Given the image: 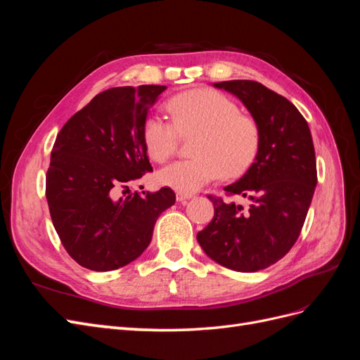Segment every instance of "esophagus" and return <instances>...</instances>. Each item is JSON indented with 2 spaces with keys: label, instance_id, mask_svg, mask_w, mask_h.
Returning a JSON list of instances; mask_svg holds the SVG:
<instances>
[{
  "label": "esophagus",
  "instance_id": "obj_1",
  "mask_svg": "<svg viewBox=\"0 0 360 360\" xmlns=\"http://www.w3.org/2000/svg\"><path fill=\"white\" fill-rule=\"evenodd\" d=\"M192 198V193H186V192H177V201L179 202H186L188 200Z\"/></svg>",
  "mask_w": 360,
  "mask_h": 360
}]
</instances>
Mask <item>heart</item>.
Listing matches in <instances>:
<instances>
[{"mask_svg":"<svg viewBox=\"0 0 360 360\" xmlns=\"http://www.w3.org/2000/svg\"><path fill=\"white\" fill-rule=\"evenodd\" d=\"M172 124L151 115L144 124L150 158L165 162L179 147L181 136H192L193 159L169 163L158 172L159 184L192 193L219 179L240 177L254 165L261 147L257 120L240 112L238 105L221 91L198 89L181 93L168 103Z\"/></svg>","mask_w":360,"mask_h":360,"instance_id":"b5f03b06","label":"heart"}]
</instances>
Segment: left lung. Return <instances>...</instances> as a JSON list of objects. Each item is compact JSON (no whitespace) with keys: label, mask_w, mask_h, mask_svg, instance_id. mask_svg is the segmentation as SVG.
<instances>
[{"label":"left lung","mask_w":360,"mask_h":360,"mask_svg":"<svg viewBox=\"0 0 360 360\" xmlns=\"http://www.w3.org/2000/svg\"><path fill=\"white\" fill-rule=\"evenodd\" d=\"M243 102L261 127L259 153L245 176L224 188L248 205L209 195L212 222L197 234L204 252L236 271H258L296 243L317 184L307 120L284 96L248 79L214 82Z\"/></svg>","instance_id":"obj_1"}]
</instances>
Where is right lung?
Returning a JSON list of instances; mask_svg holds the SVG:
<instances>
[{
	"label": "right lung",
	"instance_id": "1",
	"mask_svg": "<svg viewBox=\"0 0 360 360\" xmlns=\"http://www.w3.org/2000/svg\"><path fill=\"white\" fill-rule=\"evenodd\" d=\"M165 85L115 86L94 96L57 135L46 200L60 240L79 266L108 271L132 263L151 242L169 188L130 192L151 168L144 143L150 108Z\"/></svg>",
	"mask_w": 360,
	"mask_h": 360
}]
</instances>
